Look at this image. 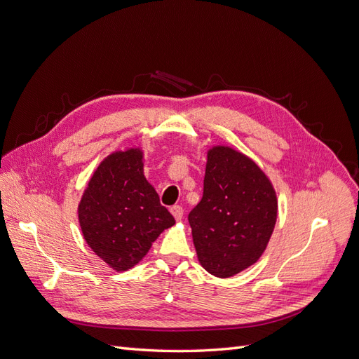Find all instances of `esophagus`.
<instances>
[{
	"instance_id": "1",
	"label": "esophagus",
	"mask_w": 359,
	"mask_h": 359,
	"mask_svg": "<svg viewBox=\"0 0 359 359\" xmlns=\"http://www.w3.org/2000/svg\"><path fill=\"white\" fill-rule=\"evenodd\" d=\"M170 214L173 215V219H175L177 222H180V220L182 219V215H184L182 206H180V205H173L172 208H170Z\"/></svg>"
}]
</instances>
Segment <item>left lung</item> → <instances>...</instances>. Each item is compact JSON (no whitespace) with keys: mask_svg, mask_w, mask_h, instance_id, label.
<instances>
[{"mask_svg":"<svg viewBox=\"0 0 359 359\" xmlns=\"http://www.w3.org/2000/svg\"><path fill=\"white\" fill-rule=\"evenodd\" d=\"M278 201L256 161L231 147L206 153L203 196L189 214L201 265L226 278L260 259L274 232Z\"/></svg>","mask_w":359,"mask_h":359,"instance_id":"obj_1","label":"left lung"}]
</instances>
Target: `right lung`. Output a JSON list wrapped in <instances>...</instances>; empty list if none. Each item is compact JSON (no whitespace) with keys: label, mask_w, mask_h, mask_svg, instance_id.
<instances>
[{"label":"right lung","mask_w":359,"mask_h":359,"mask_svg":"<svg viewBox=\"0 0 359 359\" xmlns=\"http://www.w3.org/2000/svg\"><path fill=\"white\" fill-rule=\"evenodd\" d=\"M78 217L83 240L107 266L127 271L175 224L144 175V151L126 148L107 156L88 181Z\"/></svg>","instance_id":"right-lung-1"}]
</instances>
